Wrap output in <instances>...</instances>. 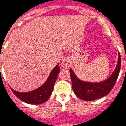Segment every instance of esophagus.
I'll use <instances>...</instances> for the list:
<instances>
[{
	"label": "esophagus",
	"instance_id": "34e87169",
	"mask_svg": "<svg viewBox=\"0 0 126 126\" xmlns=\"http://www.w3.org/2000/svg\"><path fill=\"white\" fill-rule=\"evenodd\" d=\"M61 66L62 68H68L70 65V62L68 58H64L61 62Z\"/></svg>",
	"mask_w": 126,
	"mask_h": 126
}]
</instances>
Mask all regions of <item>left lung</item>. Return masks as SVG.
Here are the masks:
<instances>
[{"label": "left lung", "instance_id": "obj_1", "mask_svg": "<svg viewBox=\"0 0 126 126\" xmlns=\"http://www.w3.org/2000/svg\"><path fill=\"white\" fill-rule=\"evenodd\" d=\"M121 58L119 52L118 62L115 70L107 79L99 83H90L81 81L76 76L72 70H70L72 86L76 95L86 101H95L107 95L113 89L117 80L120 70Z\"/></svg>", "mask_w": 126, "mask_h": 126}]
</instances>
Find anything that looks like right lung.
I'll return each mask as SVG.
<instances>
[{
  "label": "right lung",
  "instance_id": "right-lung-1",
  "mask_svg": "<svg viewBox=\"0 0 126 126\" xmlns=\"http://www.w3.org/2000/svg\"><path fill=\"white\" fill-rule=\"evenodd\" d=\"M60 70V67L57 65L50 73L45 83L34 90L27 92H20L14 90L11 87L10 88L19 99L25 103L31 104H42L46 102L51 95Z\"/></svg>",
  "mask_w": 126,
  "mask_h": 126
}]
</instances>
